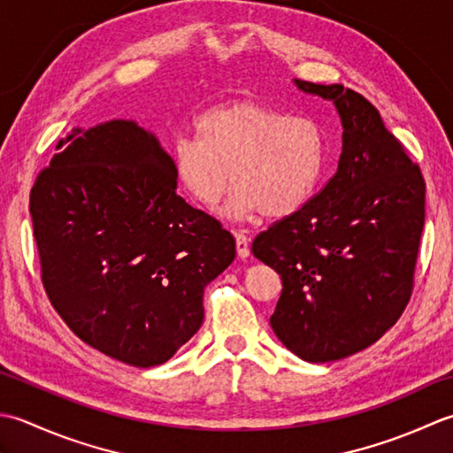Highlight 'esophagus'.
<instances>
[{
    "instance_id": "esophagus-1",
    "label": "esophagus",
    "mask_w": 453,
    "mask_h": 453,
    "mask_svg": "<svg viewBox=\"0 0 453 453\" xmlns=\"http://www.w3.org/2000/svg\"><path fill=\"white\" fill-rule=\"evenodd\" d=\"M234 238H236V252L240 257H248L250 256V238H248L242 230H238V233H234Z\"/></svg>"
}]
</instances>
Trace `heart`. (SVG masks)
<instances>
[{"mask_svg":"<svg viewBox=\"0 0 453 453\" xmlns=\"http://www.w3.org/2000/svg\"><path fill=\"white\" fill-rule=\"evenodd\" d=\"M196 134L173 142L175 178L203 207H215L234 180L225 209L233 220L297 213L315 197L326 170L325 127L257 101L205 111L197 117Z\"/></svg>","mask_w":453,"mask_h":453,"instance_id":"1","label":"heart"}]
</instances>
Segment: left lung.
<instances>
[{
    "instance_id": "left-lung-1",
    "label": "left lung",
    "mask_w": 453,
    "mask_h": 453,
    "mask_svg": "<svg viewBox=\"0 0 453 453\" xmlns=\"http://www.w3.org/2000/svg\"><path fill=\"white\" fill-rule=\"evenodd\" d=\"M342 121L338 170L307 205L257 234L252 252L280 273L270 325L304 362L377 342L411 299L424 228V178L380 111L342 84L295 80Z\"/></svg>"
}]
</instances>
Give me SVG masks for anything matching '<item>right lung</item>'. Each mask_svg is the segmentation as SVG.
Returning <instances> with one entry per match:
<instances>
[{"instance_id":"add662e5","label":"right lung","mask_w":453,"mask_h":453,"mask_svg":"<svg viewBox=\"0 0 453 453\" xmlns=\"http://www.w3.org/2000/svg\"><path fill=\"white\" fill-rule=\"evenodd\" d=\"M172 158L133 121L72 128L31 189L41 280L91 348L160 365L203 325V291L234 236L178 193Z\"/></svg>"}]
</instances>
